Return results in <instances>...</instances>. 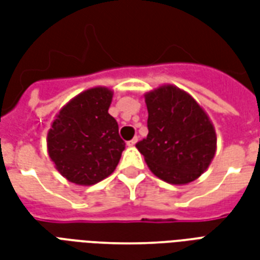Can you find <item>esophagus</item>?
<instances>
[{
	"label": "esophagus",
	"instance_id": "1",
	"mask_svg": "<svg viewBox=\"0 0 260 260\" xmlns=\"http://www.w3.org/2000/svg\"><path fill=\"white\" fill-rule=\"evenodd\" d=\"M136 142H138V138H134V139H131L129 142H126V145H128V146H135V143Z\"/></svg>",
	"mask_w": 260,
	"mask_h": 260
}]
</instances>
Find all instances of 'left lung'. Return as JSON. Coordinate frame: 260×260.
Instances as JSON below:
<instances>
[{"instance_id":"1","label":"left lung","mask_w":260,"mask_h":260,"mask_svg":"<svg viewBox=\"0 0 260 260\" xmlns=\"http://www.w3.org/2000/svg\"><path fill=\"white\" fill-rule=\"evenodd\" d=\"M147 129L136 143L154 175L182 185L203 174L216 153V132L202 107L175 86L147 93Z\"/></svg>"}]
</instances>
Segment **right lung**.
I'll return each mask as SVG.
<instances>
[{
    "instance_id": "obj_1",
    "label": "right lung",
    "mask_w": 260,
    "mask_h": 260,
    "mask_svg": "<svg viewBox=\"0 0 260 260\" xmlns=\"http://www.w3.org/2000/svg\"><path fill=\"white\" fill-rule=\"evenodd\" d=\"M113 91L93 87L61 108L48 131L50 158L67 180L93 185L118 166L125 142L118 124L108 114Z\"/></svg>"
}]
</instances>
